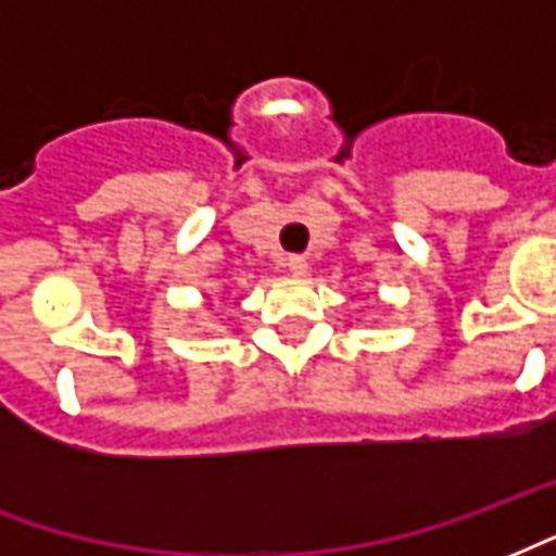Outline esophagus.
Listing matches in <instances>:
<instances>
[{
  "label": "esophagus",
  "mask_w": 556,
  "mask_h": 556,
  "mask_svg": "<svg viewBox=\"0 0 556 556\" xmlns=\"http://www.w3.org/2000/svg\"><path fill=\"white\" fill-rule=\"evenodd\" d=\"M286 267H289V274H294V277H303L306 274V258L303 255H289Z\"/></svg>",
  "instance_id": "obj_1"
}]
</instances>
